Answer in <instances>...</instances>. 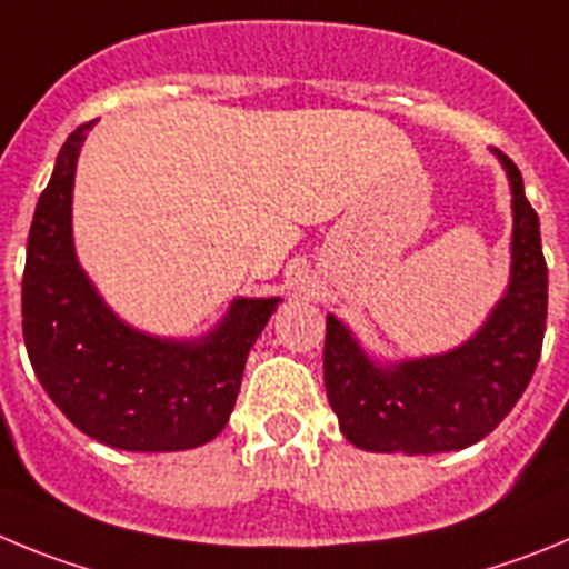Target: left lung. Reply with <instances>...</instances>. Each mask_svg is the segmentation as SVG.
I'll use <instances>...</instances> for the list:
<instances>
[{
    "label": "left lung",
    "mask_w": 569,
    "mask_h": 569,
    "mask_svg": "<svg viewBox=\"0 0 569 569\" xmlns=\"http://www.w3.org/2000/svg\"><path fill=\"white\" fill-rule=\"evenodd\" d=\"M499 158L513 187V274L473 340L442 357L377 368L337 317L326 320V393L357 448L408 457L468 448L513 411L533 377L547 322V263L519 167Z\"/></svg>",
    "instance_id": "left-lung-1"
}]
</instances>
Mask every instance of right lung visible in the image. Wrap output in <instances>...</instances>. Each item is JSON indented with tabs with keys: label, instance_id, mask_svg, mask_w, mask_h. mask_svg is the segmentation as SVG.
Instances as JSON below:
<instances>
[{
	"label": "right lung",
	"instance_id": "right-lung-1",
	"mask_svg": "<svg viewBox=\"0 0 569 569\" xmlns=\"http://www.w3.org/2000/svg\"><path fill=\"white\" fill-rule=\"evenodd\" d=\"M90 124L61 144L36 203L22 278V329L30 366L61 413L110 448L187 450L223 431L249 348L278 300H234L201 342L138 335L116 320L73 254L70 192Z\"/></svg>",
	"mask_w": 569,
	"mask_h": 569
}]
</instances>
